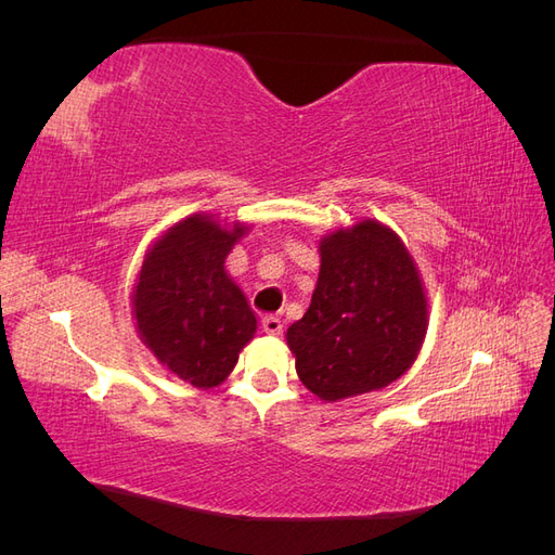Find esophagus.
I'll use <instances>...</instances> for the list:
<instances>
[{"instance_id": "34e87169", "label": "esophagus", "mask_w": 555, "mask_h": 555, "mask_svg": "<svg viewBox=\"0 0 555 555\" xmlns=\"http://www.w3.org/2000/svg\"><path fill=\"white\" fill-rule=\"evenodd\" d=\"M261 326H263V331L268 333V335H280L282 333V319L280 317H275V314H268V317H263L261 319Z\"/></svg>"}]
</instances>
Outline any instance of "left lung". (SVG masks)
I'll return each mask as SVG.
<instances>
[{
  "label": "left lung",
  "instance_id": "left-lung-1",
  "mask_svg": "<svg viewBox=\"0 0 555 555\" xmlns=\"http://www.w3.org/2000/svg\"><path fill=\"white\" fill-rule=\"evenodd\" d=\"M312 304L287 331L296 373L324 400L391 384L414 363L428 326L422 280L391 229L365 220L322 241Z\"/></svg>",
  "mask_w": 555,
  "mask_h": 555
}]
</instances>
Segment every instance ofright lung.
Instances as JSON below:
<instances>
[{
  "label": "right lung",
  "mask_w": 555,
  "mask_h": 555,
  "mask_svg": "<svg viewBox=\"0 0 555 555\" xmlns=\"http://www.w3.org/2000/svg\"><path fill=\"white\" fill-rule=\"evenodd\" d=\"M243 227L222 229L192 215L147 251L133 287L143 343L180 379L198 389L220 384L257 331V317L224 271Z\"/></svg>",
  "instance_id": "add662e5"
}]
</instances>
